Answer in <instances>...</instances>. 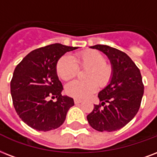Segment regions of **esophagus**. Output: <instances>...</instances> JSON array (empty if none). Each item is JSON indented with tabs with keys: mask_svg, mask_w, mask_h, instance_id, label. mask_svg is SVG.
<instances>
[{
	"mask_svg": "<svg viewBox=\"0 0 157 157\" xmlns=\"http://www.w3.org/2000/svg\"><path fill=\"white\" fill-rule=\"evenodd\" d=\"M74 102H75L76 105H78V104H81V103L82 102V100H79V99H75V100H74Z\"/></svg>",
	"mask_w": 157,
	"mask_h": 157,
	"instance_id": "1",
	"label": "esophagus"
}]
</instances>
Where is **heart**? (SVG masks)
I'll return each instance as SVG.
<instances>
[{
  "label": "heart",
  "instance_id": "obj_1",
  "mask_svg": "<svg viewBox=\"0 0 157 157\" xmlns=\"http://www.w3.org/2000/svg\"><path fill=\"white\" fill-rule=\"evenodd\" d=\"M78 66L89 68L86 73L88 81L74 80L66 86V92L74 98L84 99L89 97L96 91L97 83L104 86L109 81L112 76V68L105 63V58L100 52L95 50H87L79 53L74 59L69 54L60 57L57 63V73L63 80H69L75 76Z\"/></svg>",
  "mask_w": 157,
  "mask_h": 157
}]
</instances>
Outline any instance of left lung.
Wrapping results in <instances>:
<instances>
[{
  "label": "left lung",
  "instance_id": "8db88e82",
  "mask_svg": "<svg viewBox=\"0 0 157 157\" xmlns=\"http://www.w3.org/2000/svg\"><path fill=\"white\" fill-rule=\"evenodd\" d=\"M105 53L112 67L109 83L99 92L100 105L87 115L90 125L99 132H113L124 128L139 109L144 86L141 72L132 60L120 50L107 45L90 47Z\"/></svg>",
  "mask_w": 157,
  "mask_h": 157
}]
</instances>
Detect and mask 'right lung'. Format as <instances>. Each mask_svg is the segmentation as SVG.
<instances>
[{"label": "right lung", "instance_id": "1", "mask_svg": "<svg viewBox=\"0 0 157 157\" xmlns=\"http://www.w3.org/2000/svg\"><path fill=\"white\" fill-rule=\"evenodd\" d=\"M77 48L50 44L30 52L16 66L10 81L13 105L22 121L32 128L50 131L65 121L74 100L62 94L63 87L56 68L60 57ZM49 97L57 101H48Z\"/></svg>", "mask_w": 157, "mask_h": 157}]
</instances>
